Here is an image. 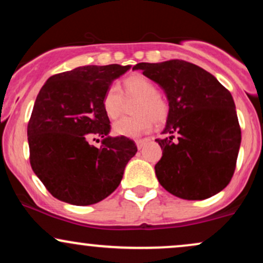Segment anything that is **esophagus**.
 Here are the masks:
<instances>
[{
	"mask_svg": "<svg viewBox=\"0 0 263 263\" xmlns=\"http://www.w3.org/2000/svg\"><path fill=\"white\" fill-rule=\"evenodd\" d=\"M135 142H136V146H137V148L141 149V148H143L144 144L147 143V140H136Z\"/></svg>",
	"mask_w": 263,
	"mask_h": 263,
	"instance_id": "esophagus-1",
	"label": "esophagus"
}]
</instances>
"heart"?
Wrapping results in <instances>:
<instances>
[{
    "label": "heart",
    "mask_w": 263,
    "mask_h": 263,
    "mask_svg": "<svg viewBox=\"0 0 263 263\" xmlns=\"http://www.w3.org/2000/svg\"><path fill=\"white\" fill-rule=\"evenodd\" d=\"M126 96L138 98L135 105V116L122 117L112 126L120 137L135 138L147 134L156 122H163L168 116V105L158 95V89L152 80L142 74H134L123 80ZM123 93L117 85H110L102 96V108L110 119H116L122 112Z\"/></svg>",
    "instance_id": "1"
}]
</instances>
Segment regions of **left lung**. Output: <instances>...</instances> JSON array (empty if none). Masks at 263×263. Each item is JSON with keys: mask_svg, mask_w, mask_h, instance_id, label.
Listing matches in <instances>:
<instances>
[{"mask_svg": "<svg viewBox=\"0 0 263 263\" xmlns=\"http://www.w3.org/2000/svg\"><path fill=\"white\" fill-rule=\"evenodd\" d=\"M132 70L162 87L168 100L162 158L155 171L167 192L203 200L230 183L241 144L235 102L213 74L184 60L138 63ZM176 135L177 140L173 141Z\"/></svg>", "mask_w": 263, "mask_h": 263, "instance_id": "1", "label": "left lung"}]
</instances>
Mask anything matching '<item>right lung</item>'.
I'll return each mask as SVG.
<instances>
[{
	"label": "right lung",
	"instance_id": "add662e5",
	"mask_svg": "<svg viewBox=\"0 0 263 263\" xmlns=\"http://www.w3.org/2000/svg\"><path fill=\"white\" fill-rule=\"evenodd\" d=\"M129 69L79 66L53 75L42 86L27 128L29 161L54 198L85 206L108 197L121 183L137 147L127 137L108 136L102 96ZM95 135L103 138L100 149L89 144Z\"/></svg>",
	"mask_w": 263,
	"mask_h": 263
}]
</instances>
